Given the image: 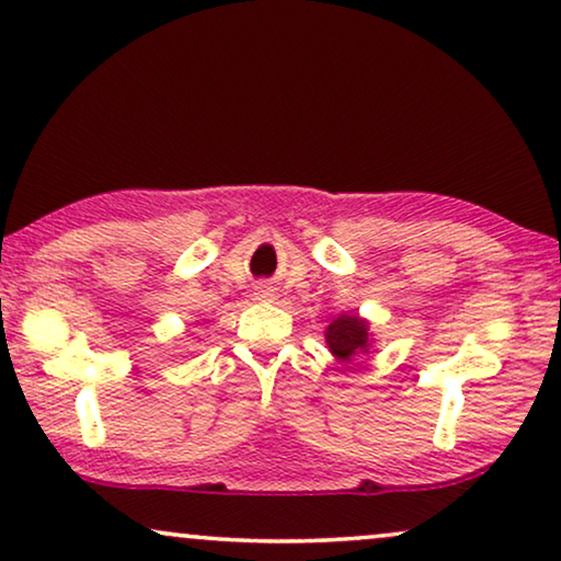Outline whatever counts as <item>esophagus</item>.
<instances>
[{
  "instance_id": "esophagus-1",
  "label": "esophagus",
  "mask_w": 561,
  "mask_h": 561,
  "mask_svg": "<svg viewBox=\"0 0 561 561\" xmlns=\"http://www.w3.org/2000/svg\"><path fill=\"white\" fill-rule=\"evenodd\" d=\"M264 295H266V291H264Z\"/></svg>"
}]
</instances>
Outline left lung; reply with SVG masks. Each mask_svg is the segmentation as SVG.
Segmentation results:
<instances>
[{
  "instance_id": "1",
  "label": "left lung",
  "mask_w": 561,
  "mask_h": 561,
  "mask_svg": "<svg viewBox=\"0 0 561 561\" xmlns=\"http://www.w3.org/2000/svg\"><path fill=\"white\" fill-rule=\"evenodd\" d=\"M325 341L330 353L341 360H351L356 353H366L368 348V325L356 314H341L328 325Z\"/></svg>"
}]
</instances>
